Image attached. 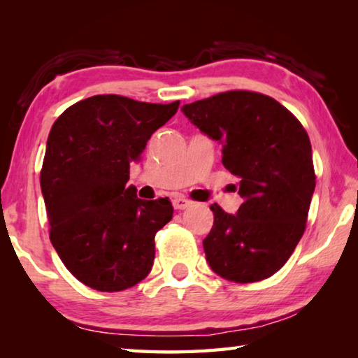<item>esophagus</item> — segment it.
Here are the masks:
<instances>
[{"mask_svg": "<svg viewBox=\"0 0 358 358\" xmlns=\"http://www.w3.org/2000/svg\"><path fill=\"white\" fill-rule=\"evenodd\" d=\"M192 202L189 199H186L185 196H175L173 199V208L175 210H186L187 207H191Z\"/></svg>", "mask_w": 358, "mask_h": 358, "instance_id": "34e87169", "label": "esophagus"}]
</instances>
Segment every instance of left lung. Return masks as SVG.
<instances>
[{"mask_svg":"<svg viewBox=\"0 0 358 358\" xmlns=\"http://www.w3.org/2000/svg\"><path fill=\"white\" fill-rule=\"evenodd\" d=\"M181 112L222 145V164L240 178L235 215L211 205L203 250L210 268L234 282H256L287 262L305 232L316 187L311 142L286 107L254 92H226Z\"/></svg>","mask_w":358,"mask_h":358,"instance_id":"8db88e82","label":"left lung"}]
</instances>
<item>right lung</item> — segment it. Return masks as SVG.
I'll list each match as a JSON object with an SVG mask.
<instances>
[{"instance_id":"right-lung-1","label":"right lung","mask_w":358,"mask_h":358,"mask_svg":"<svg viewBox=\"0 0 358 358\" xmlns=\"http://www.w3.org/2000/svg\"><path fill=\"white\" fill-rule=\"evenodd\" d=\"M178 106L98 94L53 123L41 171L50 241L85 286L118 292L150 273L155 235L173 207L167 197L142 201L126 183L129 166Z\"/></svg>"}]
</instances>
